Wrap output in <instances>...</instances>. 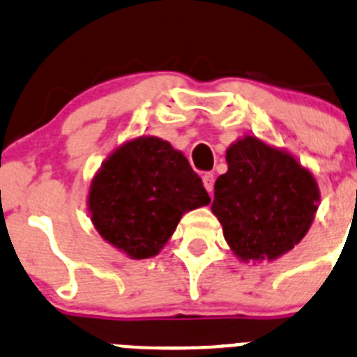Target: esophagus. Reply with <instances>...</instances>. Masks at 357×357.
<instances>
[{"instance_id": "esophagus-1", "label": "esophagus", "mask_w": 357, "mask_h": 357, "mask_svg": "<svg viewBox=\"0 0 357 357\" xmlns=\"http://www.w3.org/2000/svg\"><path fill=\"white\" fill-rule=\"evenodd\" d=\"M202 181H204V186H206L207 192L213 193V190H214V174L213 172H206V174L202 176Z\"/></svg>"}]
</instances>
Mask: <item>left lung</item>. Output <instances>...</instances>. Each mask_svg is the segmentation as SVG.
I'll list each match as a JSON object with an SVG mask.
<instances>
[{"label": "left lung", "instance_id": "left-lung-1", "mask_svg": "<svg viewBox=\"0 0 357 357\" xmlns=\"http://www.w3.org/2000/svg\"><path fill=\"white\" fill-rule=\"evenodd\" d=\"M228 171L214 183L213 213L241 259H275L307 234L319 188L291 155L245 136L227 150Z\"/></svg>", "mask_w": 357, "mask_h": 357}]
</instances>
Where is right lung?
<instances>
[{
  "instance_id": "1",
  "label": "right lung",
  "mask_w": 357,
  "mask_h": 357,
  "mask_svg": "<svg viewBox=\"0 0 357 357\" xmlns=\"http://www.w3.org/2000/svg\"><path fill=\"white\" fill-rule=\"evenodd\" d=\"M211 202L181 151L158 137H137L102 164L89 193L92 223L130 258L158 255L186 211Z\"/></svg>"
}]
</instances>
